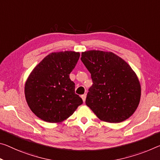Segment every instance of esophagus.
Returning <instances> with one entry per match:
<instances>
[{
	"label": "esophagus",
	"mask_w": 160,
	"mask_h": 160,
	"mask_svg": "<svg viewBox=\"0 0 160 160\" xmlns=\"http://www.w3.org/2000/svg\"><path fill=\"white\" fill-rule=\"evenodd\" d=\"M81 98H82L83 102H85V99H86V94H84V95H82V96H81Z\"/></svg>",
	"instance_id": "1"
}]
</instances>
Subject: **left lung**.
I'll use <instances>...</instances> for the list:
<instances>
[{
  "instance_id": "8db88e82",
  "label": "left lung",
  "mask_w": 160,
  "mask_h": 160,
  "mask_svg": "<svg viewBox=\"0 0 160 160\" xmlns=\"http://www.w3.org/2000/svg\"><path fill=\"white\" fill-rule=\"evenodd\" d=\"M81 56L93 82L86 105L107 122H121L132 115L140 101L141 86L130 65L112 52L88 50Z\"/></svg>"
}]
</instances>
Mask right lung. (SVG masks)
<instances>
[{
    "label": "right lung",
    "mask_w": 160,
    "mask_h": 160,
    "mask_svg": "<svg viewBox=\"0 0 160 160\" xmlns=\"http://www.w3.org/2000/svg\"><path fill=\"white\" fill-rule=\"evenodd\" d=\"M80 52H52L30 72L25 85L29 108L38 118L51 123L61 122L82 104L75 93L70 74L79 60Z\"/></svg>",
    "instance_id": "add662e5"
}]
</instances>
